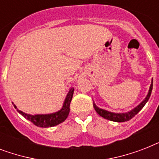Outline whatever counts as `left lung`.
Instances as JSON below:
<instances>
[{
	"instance_id": "1",
	"label": "left lung",
	"mask_w": 159,
	"mask_h": 159,
	"mask_svg": "<svg viewBox=\"0 0 159 159\" xmlns=\"http://www.w3.org/2000/svg\"><path fill=\"white\" fill-rule=\"evenodd\" d=\"M152 90H153V80H152V82H151L150 87H149V90H148V95L147 97H145V99L143 100V102H141L140 104L137 106L134 109L131 110L129 112H126V113H114V112H110L108 111H106V110H103V109H101L99 107H97L96 106L95 103H93V106H94L95 110L97 112V114H99V116H101L103 118L106 119V120H109L115 121V122H125V121H128L129 120L133 118L134 116H136L137 114L139 112V111L142 110L144 105L147 103V102L149 99V97L151 96V92H152Z\"/></svg>"
}]
</instances>
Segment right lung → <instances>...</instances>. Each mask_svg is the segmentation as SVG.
I'll return each instance as SVG.
<instances>
[{"mask_svg":"<svg viewBox=\"0 0 159 159\" xmlns=\"http://www.w3.org/2000/svg\"><path fill=\"white\" fill-rule=\"evenodd\" d=\"M73 92H74V87H72L69 90L68 93H67L66 98H65V101L63 102L62 109L60 111L55 112V113L32 116V115L26 114L23 112V111L18 110L15 105H14V106H15V108L17 110V111L20 114L21 116H23L28 120L31 121L34 125L42 127V128L53 127V126L57 125L58 124L63 122L67 118L70 111V103H71V101L72 99Z\"/></svg>","mask_w":159,"mask_h":159,"instance_id":"obj_1","label":"right lung"}]
</instances>
